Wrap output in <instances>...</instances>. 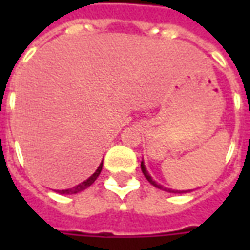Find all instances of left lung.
<instances>
[{"mask_svg":"<svg viewBox=\"0 0 250 250\" xmlns=\"http://www.w3.org/2000/svg\"><path fill=\"white\" fill-rule=\"evenodd\" d=\"M141 168H142V173H143V175L146 177V179L150 182V184L152 185V186H155V188H161V190H165V191H168V193H188V191H178V190H171V188H163L162 185H159L157 184L154 179L151 178V175L148 174V171L146 170V166H145V163H143V161L141 162Z\"/></svg>","mask_w":250,"mask_h":250,"instance_id":"8db88e82","label":"left lung"}]
</instances>
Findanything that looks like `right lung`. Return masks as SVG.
Wrapping results in <instances>:
<instances>
[{"label":"right lung","mask_w":250,"mask_h":250,"mask_svg":"<svg viewBox=\"0 0 250 250\" xmlns=\"http://www.w3.org/2000/svg\"><path fill=\"white\" fill-rule=\"evenodd\" d=\"M102 168H103V161H102V163L99 165V167L96 168V171L89 177L88 179H85L84 182H82V184L76 185V186H73L72 188H65V190H57V193L60 194H77L80 193V191H83V190H85L87 188H89L91 185L98 179L99 174H100V171H102Z\"/></svg>","instance_id":"right-lung-1"}]
</instances>
